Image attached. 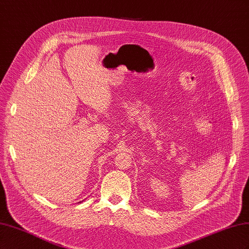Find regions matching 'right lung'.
Masks as SVG:
<instances>
[{"label": "right lung", "instance_id": "add662e5", "mask_svg": "<svg viewBox=\"0 0 249 249\" xmlns=\"http://www.w3.org/2000/svg\"><path fill=\"white\" fill-rule=\"evenodd\" d=\"M80 202H82V201H80ZM78 203H79V202H78Z\"/></svg>", "mask_w": 249, "mask_h": 249}]
</instances>
